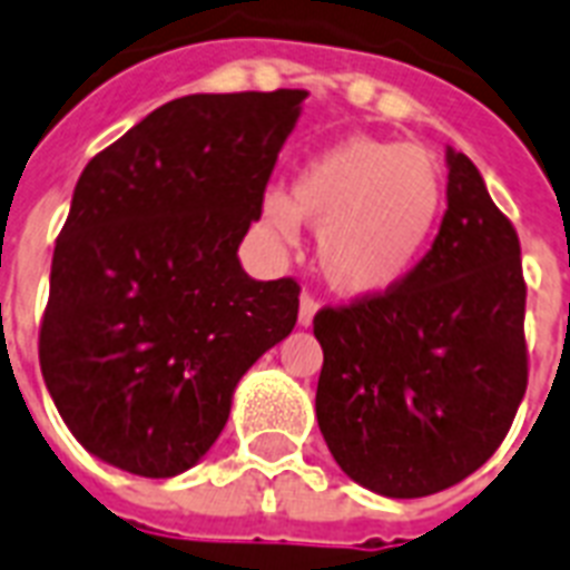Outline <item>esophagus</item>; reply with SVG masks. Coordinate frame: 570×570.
I'll return each mask as SVG.
<instances>
[{
    "label": "esophagus",
    "mask_w": 570,
    "mask_h": 570,
    "mask_svg": "<svg viewBox=\"0 0 570 570\" xmlns=\"http://www.w3.org/2000/svg\"><path fill=\"white\" fill-rule=\"evenodd\" d=\"M316 311H320V302H316L313 295H302V302H298V325H302V328L313 325Z\"/></svg>",
    "instance_id": "esophagus-1"
}]
</instances>
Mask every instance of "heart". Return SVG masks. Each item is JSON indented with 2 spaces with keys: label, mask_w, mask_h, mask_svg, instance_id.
I'll use <instances>...</instances> for the list:
<instances>
[{
  "label": "heart",
  "mask_w": 570,
  "mask_h": 570,
  "mask_svg": "<svg viewBox=\"0 0 570 570\" xmlns=\"http://www.w3.org/2000/svg\"><path fill=\"white\" fill-rule=\"evenodd\" d=\"M441 165L420 147L352 136L298 168L289 197L268 191L259 218L289 242L298 224L320 227L322 277L346 298H379L405 284L443 213Z\"/></svg>",
  "instance_id": "obj_1"
}]
</instances>
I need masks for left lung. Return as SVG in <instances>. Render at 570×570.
I'll return each instance as SVG.
<instances>
[{"mask_svg": "<svg viewBox=\"0 0 570 570\" xmlns=\"http://www.w3.org/2000/svg\"><path fill=\"white\" fill-rule=\"evenodd\" d=\"M446 213L405 284L313 320L316 420L348 479L438 494L503 443L527 393L521 242L468 156L446 147Z\"/></svg>", "mask_w": 570, "mask_h": 570, "instance_id": "1", "label": "left lung"}]
</instances>
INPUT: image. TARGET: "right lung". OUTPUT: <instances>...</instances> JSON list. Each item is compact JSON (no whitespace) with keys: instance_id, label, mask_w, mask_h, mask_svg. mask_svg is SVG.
<instances>
[{"instance_id":"add662e5","label":"right lung","mask_w":570,"mask_h":570,"mask_svg":"<svg viewBox=\"0 0 570 570\" xmlns=\"http://www.w3.org/2000/svg\"><path fill=\"white\" fill-rule=\"evenodd\" d=\"M304 97L189 94L85 165L38 352L67 429L111 468H195L242 375L295 328L298 284L254 281L236 250Z\"/></svg>"}]
</instances>
